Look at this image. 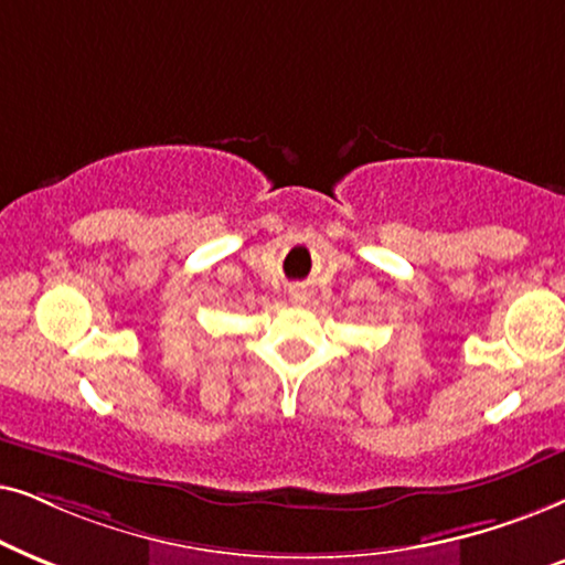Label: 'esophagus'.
<instances>
[{
    "mask_svg": "<svg viewBox=\"0 0 565 565\" xmlns=\"http://www.w3.org/2000/svg\"><path fill=\"white\" fill-rule=\"evenodd\" d=\"M291 302H295V305H302V302H305V291H302V289H295V291H291Z\"/></svg>",
    "mask_w": 565,
    "mask_h": 565,
    "instance_id": "34e87169",
    "label": "esophagus"
}]
</instances>
